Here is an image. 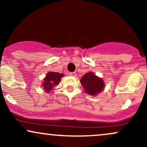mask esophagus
I'll use <instances>...</instances> for the list:
<instances>
[{
	"mask_svg": "<svg viewBox=\"0 0 147 147\" xmlns=\"http://www.w3.org/2000/svg\"><path fill=\"white\" fill-rule=\"evenodd\" d=\"M69 75H70V76H72V77H76V76H77V74H76L75 72H70Z\"/></svg>",
	"mask_w": 147,
	"mask_h": 147,
	"instance_id": "esophagus-1",
	"label": "esophagus"
}]
</instances>
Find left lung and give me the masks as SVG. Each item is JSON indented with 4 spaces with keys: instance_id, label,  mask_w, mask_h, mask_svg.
Segmentation results:
<instances>
[{
    "instance_id": "8db88e82",
    "label": "left lung",
    "mask_w": 147,
    "mask_h": 147,
    "mask_svg": "<svg viewBox=\"0 0 147 147\" xmlns=\"http://www.w3.org/2000/svg\"><path fill=\"white\" fill-rule=\"evenodd\" d=\"M80 83L84 91L92 96L97 95L105 88L104 81L92 72H88L83 75L80 79Z\"/></svg>"
}]
</instances>
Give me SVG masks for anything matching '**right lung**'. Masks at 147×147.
Returning a JSON list of instances; mask_svg holds the SVG:
<instances>
[{"label":"right lung","mask_w":147,"mask_h":147,"mask_svg":"<svg viewBox=\"0 0 147 147\" xmlns=\"http://www.w3.org/2000/svg\"><path fill=\"white\" fill-rule=\"evenodd\" d=\"M63 73L55 72H49L46 74L42 82V87L46 93H50L56 86L60 83L61 79L63 77Z\"/></svg>","instance_id":"right-lung-1"}]
</instances>
